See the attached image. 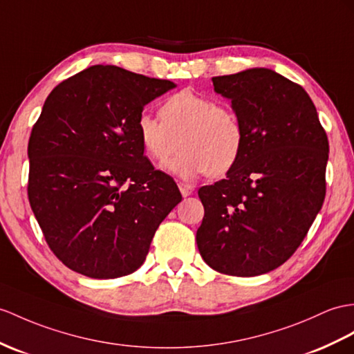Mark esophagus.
Wrapping results in <instances>:
<instances>
[{
    "mask_svg": "<svg viewBox=\"0 0 354 354\" xmlns=\"http://www.w3.org/2000/svg\"><path fill=\"white\" fill-rule=\"evenodd\" d=\"M178 189H180V192H182V195H183V196L192 195V194H194V191H195V187H194L192 185L183 183V182H180V183H178Z\"/></svg>",
    "mask_w": 354,
    "mask_h": 354,
    "instance_id": "esophagus-1",
    "label": "esophagus"
}]
</instances>
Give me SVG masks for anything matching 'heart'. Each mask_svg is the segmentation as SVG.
<instances>
[{"label": "heart", "mask_w": 354, "mask_h": 354, "mask_svg": "<svg viewBox=\"0 0 354 354\" xmlns=\"http://www.w3.org/2000/svg\"><path fill=\"white\" fill-rule=\"evenodd\" d=\"M159 114L162 122L147 112L136 122L138 138L154 165H167L177 151V140L182 153L169 169L182 178L223 176L242 156V122L234 111L214 99L183 90L163 102Z\"/></svg>", "instance_id": "1"}]
</instances>
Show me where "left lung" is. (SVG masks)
Instances as JSON below:
<instances>
[{
	"label": "left lung",
	"instance_id": "left-lung-1",
	"mask_svg": "<svg viewBox=\"0 0 354 354\" xmlns=\"http://www.w3.org/2000/svg\"><path fill=\"white\" fill-rule=\"evenodd\" d=\"M245 132L227 178L203 186L196 245L223 274L257 277L296 252L326 196L329 141L308 93L270 68L214 76Z\"/></svg>",
	"mask_w": 354,
	"mask_h": 354
}]
</instances>
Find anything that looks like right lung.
<instances>
[{
	"label": "right lung",
	"instance_id": "1",
	"mask_svg": "<svg viewBox=\"0 0 354 354\" xmlns=\"http://www.w3.org/2000/svg\"><path fill=\"white\" fill-rule=\"evenodd\" d=\"M117 66H91L50 91L28 141V200L68 269L114 279L141 267L160 222L182 201L144 156L136 122L174 88Z\"/></svg>",
	"mask_w": 354,
	"mask_h": 354
}]
</instances>
